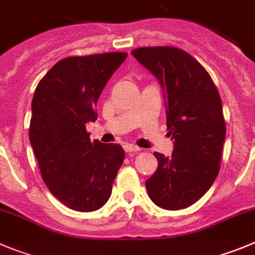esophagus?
<instances>
[{
	"label": "esophagus",
	"mask_w": 255,
	"mask_h": 255,
	"mask_svg": "<svg viewBox=\"0 0 255 255\" xmlns=\"http://www.w3.org/2000/svg\"><path fill=\"white\" fill-rule=\"evenodd\" d=\"M139 150H140V148H137V146H135V145H125V151L128 154H130V155L134 153H136V151H139Z\"/></svg>",
	"instance_id": "esophagus-1"
}]
</instances>
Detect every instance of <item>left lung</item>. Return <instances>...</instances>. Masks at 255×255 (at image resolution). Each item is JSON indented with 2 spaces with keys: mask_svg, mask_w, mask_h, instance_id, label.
<instances>
[{
  "mask_svg": "<svg viewBox=\"0 0 255 255\" xmlns=\"http://www.w3.org/2000/svg\"><path fill=\"white\" fill-rule=\"evenodd\" d=\"M131 54L163 87L168 135L174 140L172 156L154 153L158 168L145 182L148 195L162 209H186L220 170L226 135L220 95L206 69L182 49L146 46Z\"/></svg>",
  "mask_w": 255,
  "mask_h": 255,
  "instance_id": "obj_1",
  "label": "left lung"
}]
</instances>
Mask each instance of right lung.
Here are the masks:
<instances>
[{
    "mask_svg": "<svg viewBox=\"0 0 255 255\" xmlns=\"http://www.w3.org/2000/svg\"><path fill=\"white\" fill-rule=\"evenodd\" d=\"M128 53L68 57L39 82L29 136L44 183L67 207L90 212L104 206L125 158L119 144L91 141L86 124L97 120L102 90Z\"/></svg>",
    "mask_w": 255,
    "mask_h": 255,
    "instance_id": "obj_1",
    "label": "right lung"
}]
</instances>
